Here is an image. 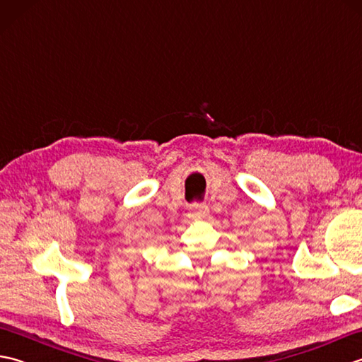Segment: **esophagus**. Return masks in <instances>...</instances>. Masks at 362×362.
<instances>
[{
	"label": "esophagus",
	"mask_w": 362,
	"mask_h": 362,
	"mask_svg": "<svg viewBox=\"0 0 362 362\" xmlns=\"http://www.w3.org/2000/svg\"><path fill=\"white\" fill-rule=\"evenodd\" d=\"M209 205H205V204H199V205H194V210H193V213H191V218H194V219H204V218H206L209 216Z\"/></svg>",
	"instance_id": "1"
}]
</instances>
